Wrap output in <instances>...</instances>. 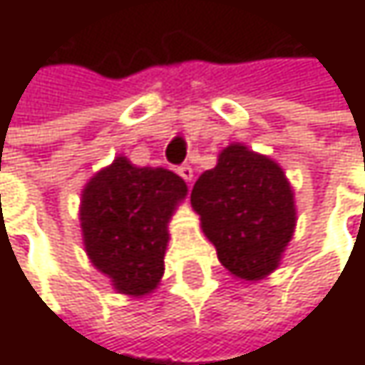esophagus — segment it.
<instances>
[{"label":"esophagus","instance_id":"1","mask_svg":"<svg viewBox=\"0 0 365 365\" xmlns=\"http://www.w3.org/2000/svg\"><path fill=\"white\" fill-rule=\"evenodd\" d=\"M178 175L185 180V182H192V178H194V169L190 167V165H182V167H178Z\"/></svg>","mask_w":365,"mask_h":365}]
</instances>
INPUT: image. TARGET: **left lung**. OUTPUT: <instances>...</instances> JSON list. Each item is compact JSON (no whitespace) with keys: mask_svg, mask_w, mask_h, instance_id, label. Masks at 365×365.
Listing matches in <instances>:
<instances>
[{"mask_svg":"<svg viewBox=\"0 0 365 365\" xmlns=\"http://www.w3.org/2000/svg\"><path fill=\"white\" fill-rule=\"evenodd\" d=\"M192 207L220 262L239 279L257 281L279 266L294 226V192L281 167L232 143L192 187Z\"/></svg>","mask_w":365,"mask_h":365,"instance_id":"8db88e82","label":"left lung"}]
</instances>
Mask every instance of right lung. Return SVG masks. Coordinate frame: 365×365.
<instances>
[{"label": "right lung", "instance_id": "add662e5", "mask_svg": "<svg viewBox=\"0 0 365 365\" xmlns=\"http://www.w3.org/2000/svg\"><path fill=\"white\" fill-rule=\"evenodd\" d=\"M185 192L180 175L139 169L122 156L88 182L80 209L86 252L120 294L143 296L158 285L167 222Z\"/></svg>", "mask_w": 365, "mask_h": 365}]
</instances>
